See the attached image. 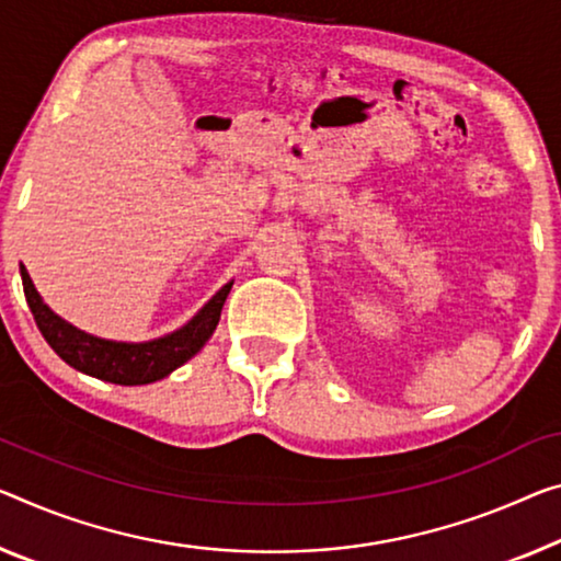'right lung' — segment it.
<instances>
[{"mask_svg":"<svg viewBox=\"0 0 561 561\" xmlns=\"http://www.w3.org/2000/svg\"><path fill=\"white\" fill-rule=\"evenodd\" d=\"M24 298H27L30 310L37 321V329L45 335V341L51 346L65 364L82 370V374L102 378V381L119 383V386H142L165 378L170 370L183 366L191 360L197 351L205 346L210 339L215 325L220 321V310L226 304L232 283L222 286L215 296L203 306L191 323L183 329L165 335V339L148 341V343H115L105 339H94L82 331H77L62 318L51 313L42 304L37 288L30 278L27 268H20Z\"/></svg>","mask_w":561,"mask_h":561,"instance_id":"right-lung-1","label":"right lung"}]
</instances>
